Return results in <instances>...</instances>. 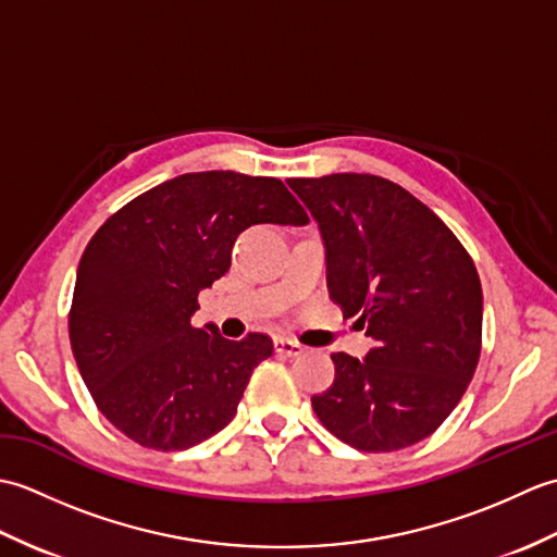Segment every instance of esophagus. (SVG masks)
I'll return each instance as SVG.
<instances>
[{"label":"esophagus","instance_id":"1","mask_svg":"<svg viewBox=\"0 0 557 557\" xmlns=\"http://www.w3.org/2000/svg\"><path fill=\"white\" fill-rule=\"evenodd\" d=\"M275 351L282 354V357H299V354H304V347L299 345V342H294V339L277 337L275 339Z\"/></svg>","mask_w":557,"mask_h":557}]
</instances>
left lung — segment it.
Returning <instances> with one entry per match:
<instances>
[{
  "label": "left lung",
  "instance_id": "8db88e82",
  "mask_svg": "<svg viewBox=\"0 0 557 557\" xmlns=\"http://www.w3.org/2000/svg\"><path fill=\"white\" fill-rule=\"evenodd\" d=\"M325 244L327 289L375 339L363 359L333 354L335 381L311 405L363 453L429 437L474 377L483 294L474 260L447 224L373 174L287 180Z\"/></svg>",
  "mask_w": 557,
  "mask_h": 557
}]
</instances>
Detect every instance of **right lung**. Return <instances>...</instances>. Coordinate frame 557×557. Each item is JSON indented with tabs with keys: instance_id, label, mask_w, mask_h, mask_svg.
Here are the masks:
<instances>
[{
	"instance_id": "add662e5",
	"label": "right lung",
	"mask_w": 557,
	"mask_h": 557,
	"mask_svg": "<svg viewBox=\"0 0 557 557\" xmlns=\"http://www.w3.org/2000/svg\"><path fill=\"white\" fill-rule=\"evenodd\" d=\"M272 176L194 172L140 194L102 224L81 256L69 339L102 417L134 443L172 453L227 425L268 335L224 339L194 327L198 294L232 265L251 224H306Z\"/></svg>"
}]
</instances>
